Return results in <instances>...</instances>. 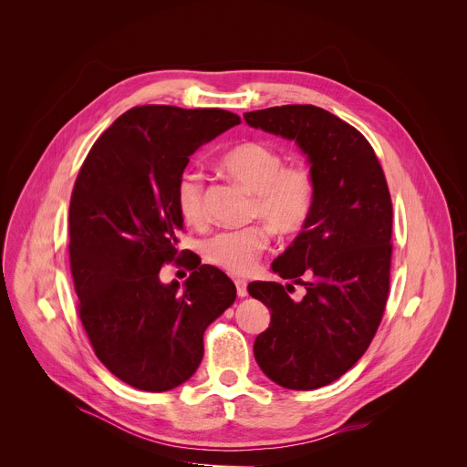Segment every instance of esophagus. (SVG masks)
I'll return each instance as SVG.
<instances>
[{
  "instance_id": "obj_1",
  "label": "esophagus",
  "mask_w": 467,
  "mask_h": 467,
  "mask_svg": "<svg viewBox=\"0 0 467 467\" xmlns=\"http://www.w3.org/2000/svg\"><path fill=\"white\" fill-rule=\"evenodd\" d=\"M234 285H236V294H238V297H245V296H247V285H245L244 281H236Z\"/></svg>"
}]
</instances>
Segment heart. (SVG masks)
Segmentation results:
<instances>
[{
  "mask_svg": "<svg viewBox=\"0 0 467 467\" xmlns=\"http://www.w3.org/2000/svg\"><path fill=\"white\" fill-rule=\"evenodd\" d=\"M218 168L253 193L249 216L260 218L274 233L294 236L301 233L316 205L314 173L303 164L285 166L281 151L258 140H247L218 161ZM177 209L188 225L207 223L205 184L197 171L186 170L177 181ZM270 244L265 227L225 231L203 245L205 260L231 275H247Z\"/></svg>",
  "mask_w": 467,
  "mask_h": 467,
  "instance_id": "1",
  "label": "heart"
}]
</instances>
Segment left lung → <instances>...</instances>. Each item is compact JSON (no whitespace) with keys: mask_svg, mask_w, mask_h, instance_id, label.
<instances>
[{"mask_svg":"<svg viewBox=\"0 0 467 467\" xmlns=\"http://www.w3.org/2000/svg\"><path fill=\"white\" fill-rule=\"evenodd\" d=\"M254 129L294 140L317 195L306 227L272 270L292 285L254 281L249 296L272 310L256 337L260 369L288 389L340 379L369 348L382 319L391 264V199L384 171L360 132L314 105L245 112ZM306 288L296 302L288 291Z\"/></svg>","mask_w":467,"mask_h":467,"instance_id":"8db88e82","label":"left lung"}]
</instances>
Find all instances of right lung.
I'll return each mask as SVG.
<instances>
[{"label":"right lung","mask_w":467,"mask_h":467,"mask_svg":"<svg viewBox=\"0 0 467 467\" xmlns=\"http://www.w3.org/2000/svg\"><path fill=\"white\" fill-rule=\"evenodd\" d=\"M240 123L222 109L144 105L96 140L70 202V265L96 357L119 380L168 391L203 358L205 328L236 299L234 283L193 262L181 286L161 268L177 258V181L203 144Z\"/></svg>","instance_id":"obj_1"}]
</instances>
